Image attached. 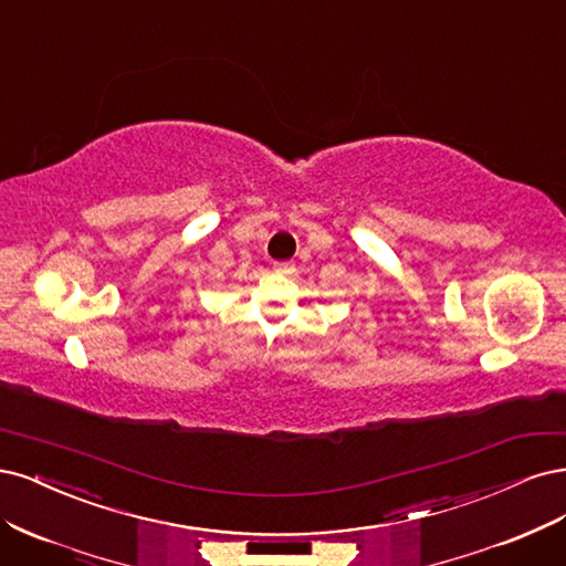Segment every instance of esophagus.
<instances>
[{
    "label": "esophagus",
    "mask_w": 566,
    "mask_h": 566,
    "mask_svg": "<svg viewBox=\"0 0 566 566\" xmlns=\"http://www.w3.org/2000/svg\"><path fill=\"white\" fill-rule=\"evenodd\" d=\"M272 268H275V272H282V275H286V272H294V263H291V261H282V263H275V265H272Z\"/></svg>",
    "instance_id": "1"
}]
</instances>
